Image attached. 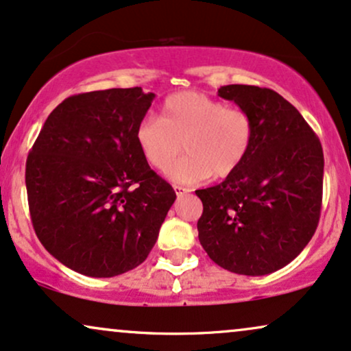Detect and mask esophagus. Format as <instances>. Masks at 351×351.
I'll return each mask as SVG.
<instances>
[{"label":"esophagus","instance_id":"34e87169","mask_svg":"<svg viewBox=\"0 0 351 351\" xmlns=\"http://www.w3.org/2000/svg\"><path fill=\"white\" fill-rule=\"evenodd\" d=\"M174 192L177 193V195H184V193H189L190 190L185 187H180V185H174Z\"/></svg>","mask_w":351,"mask_h":351}]
</instances>
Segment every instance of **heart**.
<instances>
[{
  "instance_id": "heart-1",
  "label": "heart",
  "mask_w": 351,
  "mask_h": 351,
  "mask_svg": "<svg viewBox=\"0 0 351 351\" xmlns=\"http://www.w3.org/2000/svg\"><path fill=\"white\" fill-rule=\"evenodd\" d=\"M184 141L188 153L171 165ZM143 156L158 171H167L177 184H198L234 174L247 158L254 141V122L242 109L195 90L171 94L161 119L148 115L136 128Z\"/></svg>"
}]
</instances>
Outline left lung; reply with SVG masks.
<instances>
[{
  "label": "left lung",
  "instance_id": "8db88e82",
  "mask_svg": "<svg viewBox=\"0 0 351 351\" xmlns=\"http://www.w3.org/2000/svg\"><path fill=\"white\" fill-rule=\"evenodd\" d=\"M218 96L250 115L254 141L234 174L195 192L203 203L198 239L211 261L229 271L274 274L295 261L317 228L321 141L296 107L275 90L229 84L218 89Z\"/></svg>",
  "mask_w": 351,
  "mask_h": 351
}]
</instances>
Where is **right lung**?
I'll list each match as a JSON object with an SVG mask.
<instances>
[{
  "label": "right lung",
  "mask_w": 351,
  "mask_h": 351,
  "mask_svg": "<svg viewBox=\"0 0 351 351\" xmlns=\"http://www.w3.org/2000/svg\"><path fill=\"white\" fill-rule=\"evenodd\" d=\"M154 94H76L55 107L25 162L30 218L58 262L110 278L145 262L176 200L148 166L136 128Z\"/></svg>",
  "instance_id": "1"
}]
</instances>
